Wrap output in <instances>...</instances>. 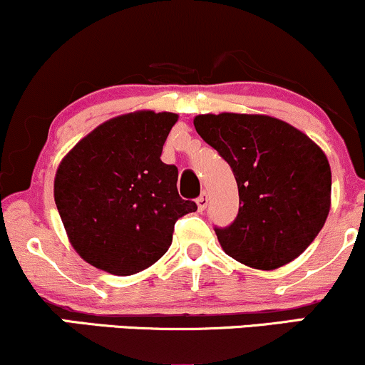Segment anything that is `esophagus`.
Wrapping results in <instances>:
<instances>
[{"instance_id":"esophagus-1","label":"esophagus","mask_w":365,"mask_h":365,"mask_svg":"<svg viewBox=\"0 0 365 365\" xmlns=\"http://www.w3.org/2000/svg\"><path fill=\"white\" fill-rule=\"evenodd\" d=\"M207 202H209V197L206 192H202V194L197 197V207H199V211H204V209L207 207Z\"/></svg>"}]
</instances>
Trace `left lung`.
I'll use <instances>...</instances> for the list:
<instances>
[{
    "instance_id": "1",
    "label": "left lung",
    "mask_w": 365,
    "mask_h": 365,
    "mask_svg": "<svg viewBox=\"0 0 365 365\" xmlns=\"http://www.w3.org/2000/svg\"><path fill=\"white\" fill-rule=\"evenodd\" d=\"M195 130L232 168L238 215L215 226L230 257L276 269L312 244L329 212L331 170L324 153L300 130L264 115H199Z\"/></svg>"
}]
</instances>
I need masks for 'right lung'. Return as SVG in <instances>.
<instances>
[{
	"label": "right lung",
	"instance_id": "1",
	"mask_svg": "<svg viewBox=\"0 0 365 365\" xmlns=\"http://www.w3.org/2000/svg\"><path fill=\"white\" fill-rule=\"evenodd\" d=\"M175 113L139 111L92 130L66 154L54 202L73 249L98 269L128 276L165 255L175 223L197 211L178 195V168L161 161Z\"/></svg>",
	"mask_w": 365,
	"mask_h": 365
}]
</instances>
